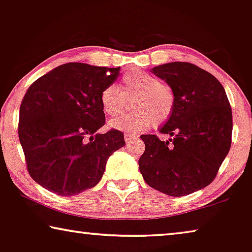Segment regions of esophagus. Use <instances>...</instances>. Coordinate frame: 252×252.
I'll return each mask as SVG.
<instances>
[{"label":"esophagus","instance_id":"1","mask_svg":"<svg viewBox=\"0 0 252 252\" xmlns=\"http://www.w3.org/2000/svg\"><path fill=\"white\" fill-rule=\"evenodd\" d=\"M136 138H138V136L137 134H134V133H126L125 134V139H126V142L127 144V142H131L132 140H134V139Z\"/></svg>","mask_w":252,"mask_h":252}]
</instances>
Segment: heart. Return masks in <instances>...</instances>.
Masks as SVG:
<instances>
[{
	"instance_id": "b5f03b06",
	"label": "heart",
	"mask_w": 252,
	"mask_h": 252,
	"mask_svg": "<svg viewBox=\"0 0 252 252\" xmlns=\"http://www.w3.org/2000/svg\"><path fill=\"white\" fill-rule=\"evenodd\" d=\"M129 99L133 111L112 120V129L134 132L152 125L159 126L170 120L175 107V95L170 86L140 69L125 73L119 88L107 86L99 96L104 113L110 116L121 114Z\"/></svg>"
}]
</instances>
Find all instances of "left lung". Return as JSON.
<instances>
[{
    "label": "left lung",
    "instance_id": "obj_1",
    "mask_svg": "<svg viewBox=\"0 0 252 252\" xmlns=\"http://www.w3.org/2000/svg\"><path fill=\"white\" fill-rule=\"evenodd\" d=\"M152 72L174 92L173 114L159 129L172 139L141 134L146 148L139 170L154 189L183 197L213 182L231 148L230 102L222 84L192 63H166Z\"/></svg>",
    "mask_w": 252,
    "mask_h": 252
}]
</instances>
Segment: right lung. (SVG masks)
Returning a JSON list of instances; mask_svg holds the SVG:
<instances>
[{
  "mask_svg": "<svg viewBox=\"0 0 252 252\" xmlns=\"http://www.w3.org/2000/svg\"><path fill=\"white\" fill-rule=\"evenodd\" d=\"M120 67L65 63L37 79L20 105L18 133L32 178L60 196L95 187L106 162L126 145L121 131L105 125L102 90Z\"/></svg>",
  "mask_w": 252,
  "mask_h": 252,
  "instance_id": "obj_1",
  "label": "right lung"
}]
</instances>
